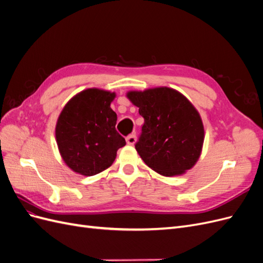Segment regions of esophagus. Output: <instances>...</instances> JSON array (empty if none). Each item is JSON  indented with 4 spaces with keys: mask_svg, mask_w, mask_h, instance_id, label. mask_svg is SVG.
Instances as JSON below:
<instances>
[{
    "mask_svg": "<svg viewBox=\"0 0 263 263\" xmlns=\"http://www.w3.org/2000/svg\"><path fill=\"white\" fill-rule=\"evenodd\" d=\"M136 135L135 134H132V135H129V136H127V138H126V142L128 145H130V146H133V145H135V142H136Z\"/></svg>",
    "mask_w": 263,
    "mask_h": 263,
    "instance_id": "esophagus-1",
    "label": "esophagus"
}]
</instances>
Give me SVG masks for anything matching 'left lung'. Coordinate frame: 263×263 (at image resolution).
Here are the masks:
<instances>
[{"instance_id":"1","label":"left lung","mask_w":263,"mask_h":263,"mask_svg":"<svg viewBox=\"0 0 263 263\" xmlns=\"http://www.w3.org/2000/svg\"><path fill=\"white\" fill-rule=\"evenodd\" d=\"M127 98L145 119L135 148L149 168L164 177L192 168L204 142L202 119L192 103L166 86L130 91Z\"/></svg>"}]
</instances>
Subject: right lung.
<instances>
[{"mask_svg": "<svg viewBox=\"0 0 263 263\" xmlns=\"http://www.w3.org/2000/svg\"><path fill=\"white\" fill-rule=\"evenodd\" d=\"M115 93L87 89L71 99L55 125V140L63 161L85 177L112 165L119 148L126 145L115 128L117 115L110 108Z\"/></svg>", "mask_w": 263, "mask_h": 263, "instance_id": "1", "label": "right lung"}]
</instances>
